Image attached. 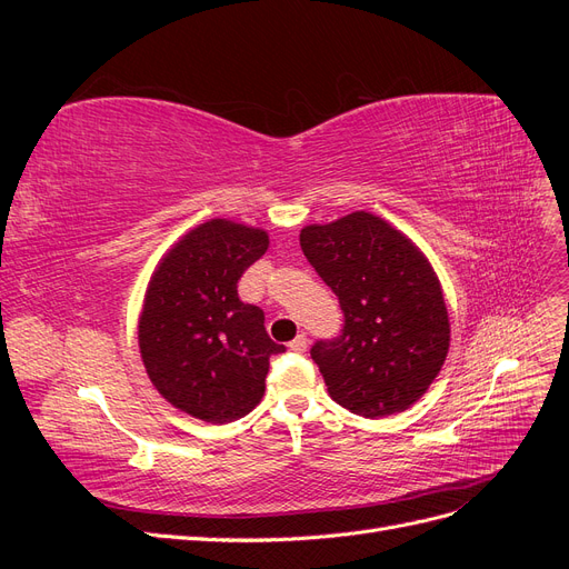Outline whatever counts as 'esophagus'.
Wrapping results in <instances>:
<instances>
[{"mask_svg":"<svg viewBox=\"0 0 569 569\" xmlns=\"http://www.w3.org/2000/svg\"><path fill=\"white\" fill-rule=\"evenodd\" d=\"M289 349L295 351V353H303V351L308 349V337H306V335H299L297 339H291V341H289Z\"/></svg>","mask_w":569,"mask_h":569,"instance_id":"34e87169","label":"esophagus"}]
</instances>
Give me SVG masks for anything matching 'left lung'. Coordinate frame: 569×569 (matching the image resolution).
<instances>
[{"label": "left lung", "mask_w": 569, "mask_h": 569, "mask_svg": "<svg viewBox=\"0 0 569 569\" xmlns=\"http://www.w3.org/2000/svg\"><path fill=\"white\" fill-rule=\"evenodd\" d=\"M299 242L343 311L341 335L311 349L327 391L370 420L410 408L451 343L432 263L401 230L366 211L306 226Z\"/></svg>", "instance_id": "obj_1"}]
</instances>
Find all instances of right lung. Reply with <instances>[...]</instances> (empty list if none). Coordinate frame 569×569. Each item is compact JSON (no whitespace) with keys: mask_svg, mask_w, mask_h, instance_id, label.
Here are the masks:
<instances>
[{"mask_svg":"<svg viewBox=\"0 0 569 569\" xmlns=\"http://www.w3.org/2000/svg\"><path fill=\"white\" fill-rule=\"evenodd\" d=\"M268 249V232L206 220L168 249L137 322L142 363L163 399L197 420L226 425L263 399L270 356L282 353L237 282Z\"/></svg>","mask_w":569,"mask_h":569,"instance_id":"right-lung-1","label":"right lung"}]
</instances>
